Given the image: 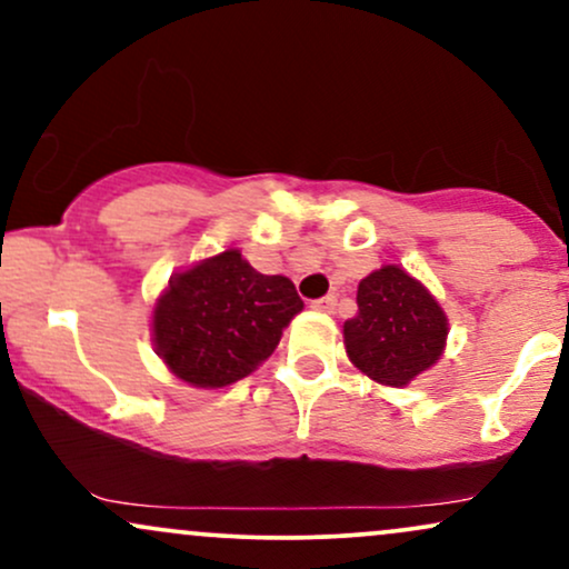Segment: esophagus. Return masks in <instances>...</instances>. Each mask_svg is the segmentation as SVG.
<instances>
[{
	"label": "esophagus",
	"mask_w": 569,
	"mask_h": 569,
	"mask_svg": "<svg viewBox=\"0 0 569 569\" xmlns=\"http://www.w3.org/2000/svg\"><path fill=\"white\" fill-rule=\"evenodd\" d=\"M335 307H337V297H323V299H316V302H312V310H318V312H335Z\"/></svg>",
	"instance_id": "esophagus-1"
}]
</instances>
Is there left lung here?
Masks as SVG:
<instances>
[{
    "mask_svg": "<svg viewBox=\"0 0 569 569\" xmlns=\"http://www.w3.org/2000/svg\"><path fill=\"white\" fill-rule=\"evenodd\" d=\"M358 312L345 321V350L369 380L403 388L439 363L449 321L443 307L403 267L382 264L358 283Z\"/></svg>",
    "mask_w": 569,
    "mask_h": 569,
    "instance_id": "8db88e82",
    "label": "left lung"
}]
</instances>
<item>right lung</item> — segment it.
Here are the masks:
<instances>
[{
  "label": "right lung",
  "mask_w": 569,
  "mask_h": 569,
  "mask_svg": "<svg viewBox=\"0 0 569 569\" xmlns=\"http://www.w3.org/2000/svg\"><path fill=\"white\" fill-rule=\"evenodd\" d=\"M305 302L286 276H262L238 248L168 280L152 310V342L176 380L227 388L259 369Z\"/></svg>",
  "instance_id": "obj_1"
}]
</instances>
